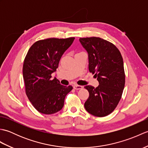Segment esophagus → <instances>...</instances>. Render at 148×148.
Listing matches in <instances>:
<instances>
[{
    "instance_id": "obj_1",
    "label": "esophagus",
    "mask_w": 148,
    "mask_h": 148,
    "mask_svg": "<svg viewBox=\"0 0 148 148\" xmlns=\"http://www.w3.org/2000/svg\"><path fill=\"white\" fill-rule=\"evenodd\" d=\"M74 88L75 89V90H80V89H82L83 88V86H81V85H74Z\"/></svg>"
}]
</instances>
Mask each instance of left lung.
<instances>
[{
    "label": "left lung",
    "mask_w": 148,
    "mask_h": 148,
    "mask_svg": "<svg viewBox=\"0 0 148 148\" xmlns=\"http://www.w3.org/2000/svg\"><path fill=\"white\" fill-rule=\"evenodd\" d=\"M88 56L89 71L95 74L99 85H88L89 97L84 108L90 114L103 117L114 111L125 87L123 61L120 52L111 42L100 37L80 38Z\"/></svg>",
    "instance_id": "1"
}]
</instances>
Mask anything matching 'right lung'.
<instances>
[{
	"instance_id": "1",
	"label": "right lung",
	"mask_w": 148,
	"mask_h": 148,
	"mask_svg": "<svg viewBox=\"0 0 148 148\" xmlns=\"http://www.w3.org/2000/svg\"><path fill=\"white\" fill-rule=\"evenodd\" d=\"M74 39L40 40L34 43L27 53L23 66L26 94L40 113L51 114L60 111L65 96L72 90V86L62 85L56 77L52 79L51 75Z\"/></svg>"
}]
</instances>
